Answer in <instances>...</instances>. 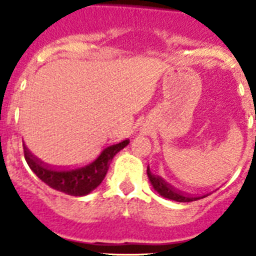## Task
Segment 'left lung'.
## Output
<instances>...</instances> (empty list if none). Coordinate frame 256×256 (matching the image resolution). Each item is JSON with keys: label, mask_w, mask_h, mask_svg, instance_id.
<instances>
[{"label": "left lung", "mask_w": 256, "mask_h": 256, "mask_svg": "<svg viewBox=\"0 0 256 256\" xmlns=\"http://www.w3.org/2000/svg\"><path fill=\"white\" fill-rule=\"evenodd\" d=\"M148 176H149L150 182H152L154 190H156L158 193H160V196L168 198V200H176V202H192V200H200V198L206 197V196H204V197H200H200H193V196L184 194V193L179 192V190H176V188L172 187L170 184H168L163 178L152 174V172H150L149 166H148Z\"/></svg>", "instance_id": "left-lung-1"}]
</instances>
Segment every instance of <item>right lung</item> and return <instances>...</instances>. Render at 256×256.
<instances>
[{"instance_id": "1", "label": "right lung", "mask_w": 256, "mask_h": 256, "mask_svg": "<svg viewBox=\"0 0 256 256\" xmlns=\"http://www.w3.org/2000/svg\"><path fill=\"white\" fill-rule=\"evenodd\" d=\"M128 142V140H124L118 144L106 146L94 160L74 169L45 164L31 154L28 148L24 149V155L31 170L49 187L70 196H84L101 184L108 170L112 158Z\"/></svg>"}]
</instances>
